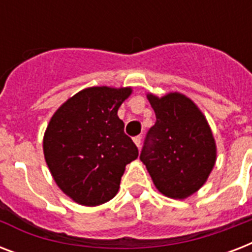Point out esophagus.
<instances>
[{"mask_svg":"<svg viewBox=\"0 0 252 252\" xmlns=\"http://www.w3.org/2000/svg\"><path fill=\"white\" fill-rule=\"evenodd\" d=\"M141 140H142L141 136H137V137L133 138V142L136 144V146H137V148H140V146H141Z\"/></svg>","mask_w":252,"mask_h":252,"instance_id":"esophagus-1","label":"esophagus"}]
</instances>
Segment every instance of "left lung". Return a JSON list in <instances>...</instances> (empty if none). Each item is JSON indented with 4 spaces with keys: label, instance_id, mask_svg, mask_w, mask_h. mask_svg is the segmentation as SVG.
Instances as JSON below:
<instances>
[{
    "label": "left lung",
    "instance_id": "obj_1",
    "mask_svg": "<svg viewBox=\"0 0 252 252\" xmlns=\"http://www.w3.org/2000/svg\"><path fill=\"white\" fill-rule=\"evenodd\" d=\"M146 96L157 122L146 134L140 159L162 195L187 199L203 187L215 167L217 146L211 126L184 94Z\"/></svg>",
    "mask_w": 252,
    "mask_h": 252
}]
</instances>
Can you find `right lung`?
<instances>
[{"label": "right lung", "instance_id": "right-lung-1", "mask_svg": "<svg viewBox=\"0 0 252 252\" xmlns=\"http://www.w3.org/2000/svg\"><path fill=\"white\" fill-rule=\"evenodd\" d=\"M130 94L132 87H87L49 120L43 138L45 162L59 188L77 204L96 207L110 201L126 166L138 157L118 116Z\"/></svg>", "mask_w": 252, "mask_h": 252}]
</instances>
